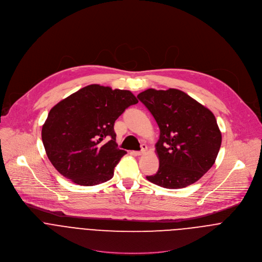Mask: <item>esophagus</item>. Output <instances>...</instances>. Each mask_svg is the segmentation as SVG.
<instances>
[{
  "mask_svg": "<svg viewBox=\"0 0 262 262\" xmlns=\"http://www.w3.org/2000/svg\"><path fill=\"white\" fill-rule=\"evenodd\" d=\"M146 148H147L146 144H142V145H141V149H140L139 151H133V154H134L135 156H141V155H143V154L145 152Z\"/></svg>",
  "mask_w": 262,
  "mask_h": 262,
  "instance_id": "esophagus-1",
  "label": "esophagus"
}]
</instances>
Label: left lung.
<instances>
[{
  "label": "left lung",
  "instance_id": "8db88e82",
  "mask_svg": "<svg viewBox=\"0 0 262 262\" xmlns=\"http://www.w3.org/2000/svg\"><path fill=\"white\" fill-rule=\"evenodd\" d=\"M137 98L160 129L156 143L159 170L146 179L171 189L198 181L215 163L221 145L213 113L178 89H147Z\"/></svg>",
  "mask_w": 262,
  "mask_h": 262
}]
</instances>
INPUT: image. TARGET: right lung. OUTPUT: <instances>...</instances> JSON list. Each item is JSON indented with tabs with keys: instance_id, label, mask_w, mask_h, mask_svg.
Returning a JSON list of instances; mask_svg holds the SVG:
<instances>
[{
	"instance_id": "add662e5",
	"label": "right lung",
	"mask_w": 262,
	"mask_h": 262,
	"mask_svg": "<svg viewBox=\"0 0 262 262\" xmlns=\"http://www.w3.org/2000/svg\"><path fill=\"white\" fill-rule=\"evenodd\" d=\"M137 102L128 90L93 84L54 105L42 128L43 144L54 168L85 186L112 179L127 154L118 148L114 125Z\"/></svg>"
}]
</instances>
